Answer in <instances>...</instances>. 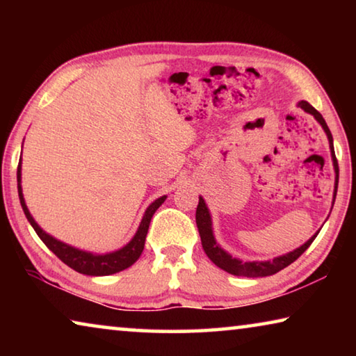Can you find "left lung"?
<instances>
[{
	"label": "left lung",
	"instance_id": "8db88e82",
	"mask_svg": "<svg viewBox=\"0 0 356 356\" xmlns=\"http://www.w3.org/2000/svg\"><path fill=\"white\" fill-rule=\"evenodd\" d=\"M298 106L301 110H305L306 113H309L314 116L318 124L322 125V129L325 134H327L328 143H330V152H331V160H333V168H334V191H333V204L336 200V193H337V182H339V166H337V160L334 155V146H333V136H331V131L328 129L327 122L322 118V114L318 113L314 106L309 105L308 102L301 100L298 102ZM333 209V207H331ZM196 225H197V231H200L201 236V243L202 248L206 251L207 257L212 261L216 267H220L225 272L236 275V276H246V278H261V276H270L278 273L280 270L286 268L287 265H291L293 261L303 254V252L309 248V245L314 242V238L317 237L318 231L312 236L308 242H305L300 248L293 250L291 252H286L282 256H276L270 261H252V262H243L237 257H232L227 251H225L220 246V243H216L215 236H213V227H212V216H210V210L207 207L206 201L202 200V196H200V204H197L196 209Z\"/></svg>",
	"mask_w": 356,
	"mask_h": 356
}]
</instances>
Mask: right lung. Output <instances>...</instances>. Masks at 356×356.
<instances>
[{
	"label": "right lung",
	"mask_w": 356,
	"mask_h": 356,
	"mask_svg": "<svg viewBox=\"0 0 356 356\" xmlns=\"http://www.w3.org/2000/svg\"><path fill=\"white\" fill-rule=\"evenodd\" d=\"M17 182H19V197H20L23 212H25L29 225L33 226V229L35 231V234L40 237L42 242L47 245L48 250L55 252V254L61 259L65 265H69L70 268H74L78 273L89 275V276L113 275V273L122 272V270L129 268L130 265H134L138 261V257L141 256V252L144 250V243H146V236H147L150 220H152L155 210L159 209L166 200V196H161V197H159V200H155L152 204H150V206L146 209V212H144V215H143V220L140 222V226H138V231L135 232L134 238H131L127 245L122 246V248L118 251L105 252V254H95V252L84 251V250L75 248V246L61 242V240H58L53 236H50V234H47L44 229H42L38 222H35L33 215L29 213V210L26 207L25 197H23L22 160L19 163V170H17Z\"/></svg>",
	"instance_id": "right-lung-1"
}]
</instances>
